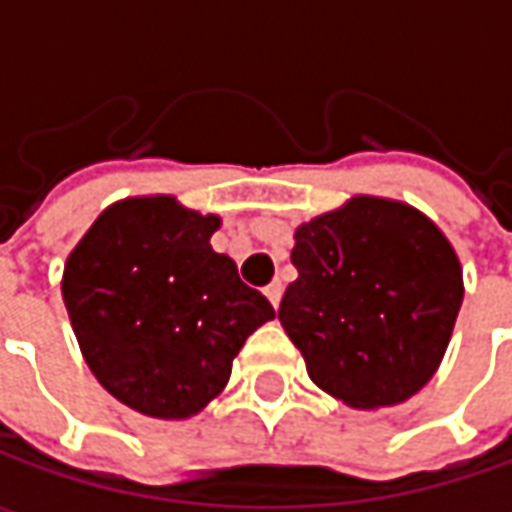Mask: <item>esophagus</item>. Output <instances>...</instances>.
I'll return each instance as SVG.
<instances>
[{
  "instance_id": "esophagus-1",
  "label": "esophagus",
  "mask_w": 512,
  "mask_h": 512,
  "mask_svg": "<svg viewBox=\"0 0 512 512\" xmlns=\"http://www.w3.org/2000/svg\"><path fill=\"white\" fill-rule=\"evenodd\" d=\"M282 293H285L282 282H270V285L265 287V296L270 299V305L273 307H279V302H282Z\"/></svg>"
}]
</instances>
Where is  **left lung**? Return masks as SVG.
I'll return each mask as SVG.
<instances>
[{
    "label": "left lung",
    "mask_w": 512,
    "mask_h": 512,
    "mask_svg": "<svg viewBox=\"0 0 512 512\" xmlns=\"http://www.w3.org/2000/svg\"><path fill=\"white\" fill-rule=\"evenodd\" d=\"M279 322L307 376L353 410L407 402L433 379L464 299L442 227L399 199L350 196L302 222Z\"/></svg>",
    "instance_id": "8db88e82"
}]
</instances>
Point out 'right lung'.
Returning <instances> with one entry per match:
<instances>
[{"mask_svg": "<svg viewBox=\"0 0 512 512\" xmlns=\"http://www.w3.org/2000/svg\"><path fill=\"white\" fill-rule=\"evenodd\" d=\"M219 225L176 196H128L68 253L62 299L79 350L110 396L142 416L202 413L247 336L273 319L236 262L210 247Z\"/></svg>", "mask_w": 512, "mask_h": 512, "instance_id": "right-lung-1", "label": "right lung"}]
</instances>
